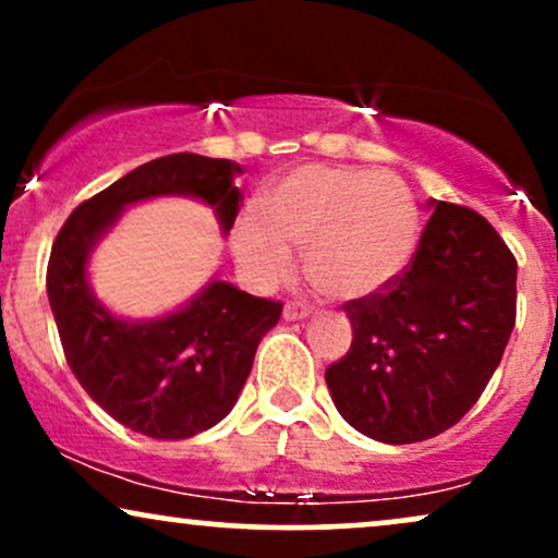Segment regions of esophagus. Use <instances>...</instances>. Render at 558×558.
Returning a JSON list of instances; mask_svg holds the SVG:
<instances>
[{
	"label": "esophagus",
	"instance_id": "1",
	"mask_svg": "<svg viewBox=\"0 0 558 558\" xmlns=\"http://www.w3.org/2000/svg\"><path fill=\"white\" fill-rule=\"evenodd\" d=\"M312 315V306L310 304H301V301H288L286 310H283V317L288 323H293V319H304Z\"/></svg>",
	"mask_w": 558,
	"mask_h": 558
}]
</instances>
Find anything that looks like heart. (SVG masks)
Segmentation results:
<instances>
[{"label": "heart", "mask_w": 558, "mask_h": 558, "mask_svg": "<svg viewBox=\"0 0 558 558\" xmlns=\"http://www.w3.org/2000/svg\"><path fill=\"white\" fill-rule=\"evenodd\" d=\"M420 241L412 194L390 172L351 165H301L262 196V217L243 215L233 254L257 286L293 270L291 246L317 291L338 301L383 293L407 272Z\"/></svg>", "instance_id": "heart-1"}]
</instances>
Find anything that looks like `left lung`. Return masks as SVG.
<instances>
[{"label": "left lung", "mask_w": 558, "mask_h": 558, "mask_svg": "<svg viewBox=\"0 0 558 558\" xmlns=\"http://www.w3.org/2000/svg\"><path fill=\"white\" fill-rule=\"evenodd\" d=\"M430 207L407 272L343 306L354 341L325 369L341 417L380 444H417L457 425L514 330V254L475 209Z\"/></svg>", "instance_id": "8db88e82"}]
</instances>
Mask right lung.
Returning <instances> with one entry per match:
<instances>
[{"label":"right lung","mask_w":558,"mask_h":558,"mask_svg":"<svg viewBox=\"0 0 558 558\" xmlns=\"http://www.w3.org/2000/svg\"><path fill=\"white\" fill-rule=\"evenodd\" d=\"M235 175L241 168L230 159L189 151L151 159L75 207L54 239L47 293L65 360L83 390L133 433L183 440L217 425L239 401L283 304L213 280L170 315L123 319L94 296L88 257L128 204L157 196L209 204L228 233L243 198Z\"/></svg>","instance_id":"1"}]
</instances>
